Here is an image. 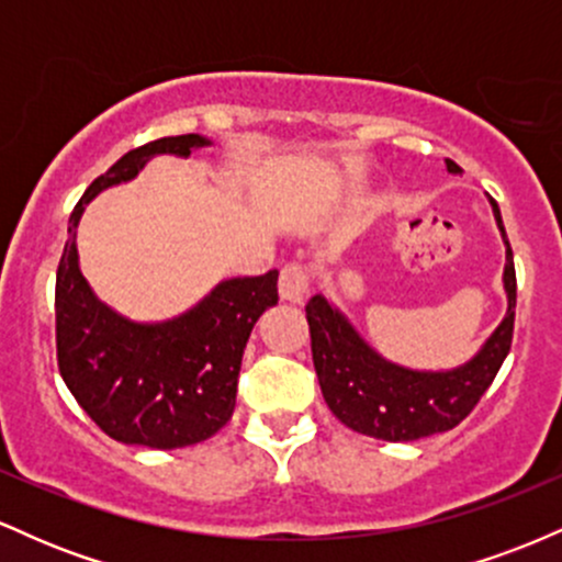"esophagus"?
<instances>
[{"label":"esophagus","mask_w":562,"mask_h":562,"mask_svg":"<svg viewBox=\"0 0 562 562\" xmlns=\"http://www.w3.org/2000/svg\"><path fill=\"white\" fill-rule=\"evenodd\" d=\"M308 293V272L301 263H288L280 272V299L290 303H303Z\"/></svg>","instance_id":"esophagus-1"}]
</instances>
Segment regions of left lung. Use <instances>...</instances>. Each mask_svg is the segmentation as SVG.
<instances>
[{"instance_id":"8db88e82","label":"left lung","mask_w":562,"mask_h":562,"mask_svg":"<svg viewBox=\"0 0 562 562\" xmlns=\"http://www.w3.org/2000/svg\"><path fill=\"white\" fill-rule=\"evenodd\" d=\"M447 171L454 177L462 173L460 166L449 158ZM488 203L505 243L502 288L507 295V312L468 362L449 370H415L391 362L367 344L353 322L330 299L317 293L306 303L312 357L322 396L346 428L380 441H417L443 434L465 420L492 385L513 344L515 267L499 205L492 198Z\"/></svg>"}]
</instances>
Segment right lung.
<instances>
[{
  "label": "right lung",
  "instance_id": "obj_1",
  "mask_svg": "<svg viewBox=\"0 0 562 562\" xmlns=\"http://www.w3.org/2000/svg\"><path fill=\"white\" fill-rule=\"evenodd\" d=\"M214 142L164 137L128 150L87 187L68 222L57 267V364L68 391L108 436L150 449H182L224 428L250 330L277 303V277H229L177 317L139 322L100 301L81 274L76 229L87 205L139 177L156 156L192 158Z\"/></svg>",
  "mask_w": 562,
  "mask_h": 562
}]
</instances>
